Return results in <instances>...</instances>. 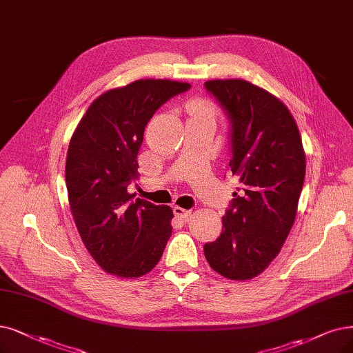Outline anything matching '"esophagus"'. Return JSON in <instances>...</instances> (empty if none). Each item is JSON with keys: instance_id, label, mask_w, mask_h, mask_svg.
Returning <instances> with one entry per match:
<instances>
[{"instance_id": "1", "label": "esophagus", "mask_w": 353, "mask_h": 353, "mask_svg": "<svg viewBox=\"0 0 353 353\" xmlns=\"http://www.w3.org/2000/svg\"><path fill=\"white\" fill-rule=\"evenodd\" d=\"M191 213H192L191 210L182 208V207H178V205H175V207H174V214H175L176 217L182 219V220H185L187 217H190V216H191Z\"/></svg>"}]
</instances>
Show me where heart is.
<instances>
[{
  "instance_id": "obj_1",
  "label": "heart",
  "mask_w": 353,
  "mask_h": 353,
  "mask_svg": "<svg viewBox=\"0 0 353 353\" xmlns=\"http://www.w3.org/2000/svg\"><path fill=\"white\" fill-rule=\"evenodd\" d=\"M190 120L196 119H216L217 110L216 105L207 98H194L188 103Z\"/></svg>"
}]
</instances>
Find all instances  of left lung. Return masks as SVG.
Instances as JSON below:
<instances>
[{
  "label": "left lung",
  "instance_id": "obj_1",
  "mask_svg": "<svg viewBox=\"0 0 353 353\" xmlns=\"http://www.w3.org/2000/svg\"><path fill=\"white\" fill-rule=\"evenodd\" d=\"M205 88L232 123L233 192L217 241L204 245L216 272L233 281L262 274L291 232L305 176V153L288 107L245 79H211Z\"/></svg>",
  "mask_w": 353,
  "mask_h": 353
}]
</instances>
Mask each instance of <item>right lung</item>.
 <instances>
[{"label": "right lung", "instance_id": "add662e5", "mask_svg": "<svg viewBox=\"0 0 353 353\" xmlns=\"http://www.w3.org/2000/svg\"><path fill=\"white\" fill-rule=\"evenodd\" d=\"M188 82L137 79L97 97L70 137L65 181L78 233L103 271L137 278L159 262L172 233V208L136 199L137 153L148 121Z\"/></svg>", "mask_w": 353, "mask_h": 353}]
</instances>
